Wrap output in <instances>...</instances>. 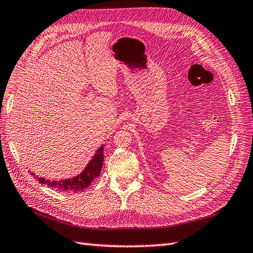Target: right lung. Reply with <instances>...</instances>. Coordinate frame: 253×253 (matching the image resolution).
Masks as SVG:
<instances>
[{
	"instance_id": "obj_1",
	"label": "right lung",
	"mask_w": 253,
	"mask_h": 253,
	"mask_svg": "<svg viewBox=\"0 0 253 253\" xmlns=\"http://www.w3.org/2000/svg\"><path fill=\"white\" fill-rule=\"evenodd\" d=\"M102 163H103V146L98 149V151L96 152L95 155H93L92 160L89 162V164H88L84 171L80 175H78V177L70 180L59 181V182L48 181L41 177L38 178V180L40 181V183L46 184L47 186L54 187V189H57V190L74 191V192L83 191L87 189V187L92 183V181L98 177L100 171H101Z\"/></svg>"
}]
</instances>
